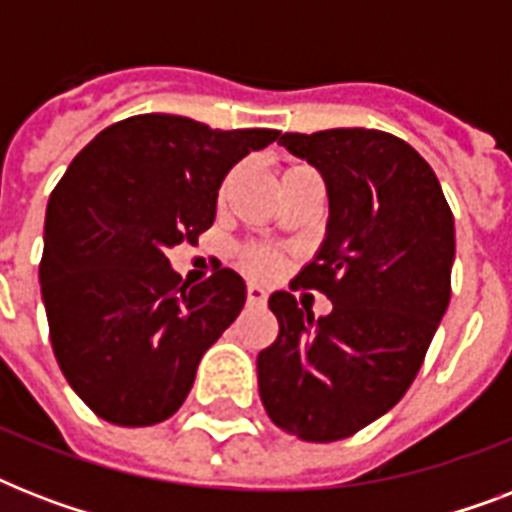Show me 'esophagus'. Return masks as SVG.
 Here are the masks:
<instances>
[{"mask_svg": "<svg viewBox=\"0 0 512 512\" xmlns=\"http://www.w3.org/2000/svg\"><path fill=\"white\" fill-rule=\"evenodd\" d=\"M268 295L260 284H247V303L249 305H265Z\"/></svg>", "mask_w": 512, "mask_h": 512, "instance_id": "34e87169", "label": "esophagus"}]
</instances>
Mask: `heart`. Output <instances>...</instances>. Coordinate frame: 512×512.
Listing matches in <instances>:
<instances>
[{
  "label": "heart",
  "mask_w": 512,
  "mask_h": 512,
  "mask_svg": "<svg viewBox=\"0 0 512 512\" xmlns=\"http://www.w3.org/2000/svg\"><path fill=\"white\" fill-rule=\"evenodd\" d=\"M239 263L249 273H255V276H273V273L279 271V257H276V252L257 247V244H249V247L241 249Z\"/></svg>",
  "instance_id": "obj_1"
}]
</instances>
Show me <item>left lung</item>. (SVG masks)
Listing matches in <instances>:
<instances>
[{
	"mask_svg": "<svg viewBox=\"0 0 512 512\" xmlns=\"http://www.w3.org/2000/svg\"><path fill=\"white\" fill-rule=\"evenodd\" d=\"M279 143L327 183V239L295 284L324 292L332 313L313 319L273 292L279 337L257 356V385L281 430L327 444L393 409L420 372L452 297L454 215L430 164L390 132Z\"/></svg>",
	"mask_w": 512,
	"mask_h": 512,
	"instance_id": "obj_1",
	"label": "left lung"
}]
</instances>
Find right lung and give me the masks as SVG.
Listing matches in <instances>:
<instances>
[{"label": "right lung", "mask_w": 512, "mask_h": 512, "mask_svg": "<svg viewBox=\"0 0 512 512\" xmlns=\"http://www.w3.org/2000/svg\"><path fill=\"white\" fill-rule=\"evenodd\" d=\"M276 138L140 114L106 127L60 177L44 217L42 300L60 372L98 417L143 428L180 409L247 287L231 268L188 287L167 249L215 223L228 170Z\"/></svg>", "instance_id": "right-lung-1"}]
</instances>
